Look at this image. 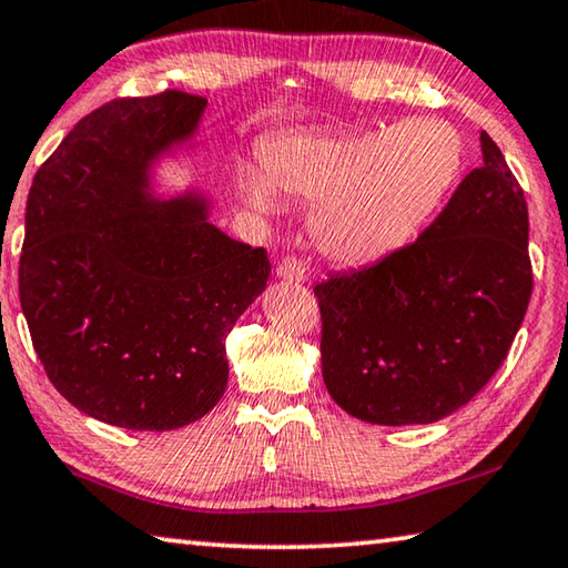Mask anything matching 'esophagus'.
Masks as SVG:
<instances>
[{
    "label": "esophagus",
    "instance_id": "34e87169",
    "mask_svg": "<svg viewBox=\"0 0 568 568\" xmlns=\"http://www.w3.org/2000/svg\"><path fill=\"white\" fill-rule=\"evenodd\" d=\"M276 276L284 278V282H290V284H302L306 278V268L296 256H286L284 262L276 266Z\"/></svg>",
    "mask_w": 568,
    "mask_h": 568
}]
</instances>
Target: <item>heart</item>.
Returning a JSON list of instances; mask_svg holds the SVG:
<instances>
[{
  "label": "heart",
  "instance_id": "obj_1",
  "mask_svg": "<svg viewBox=\"0 0 568 568\" xmlns=\"http://www.w3.org/2000/svg\"><path fill=\"white\" fill-rule=\"evenodd\" d=\"M262 156L264 176L246 174L248 202L268 209L278 192L316 204V252L359 266L422 232L462 174L464 142L442 119H409L342 136H282Z\"/></svg>",
  "mask_w": 568,
  "mask_h": 568
}]
</instances>
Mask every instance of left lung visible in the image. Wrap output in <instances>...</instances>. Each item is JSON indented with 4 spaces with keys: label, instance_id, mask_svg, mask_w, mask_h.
<instances>
[{
    "label": "left lung",
    "instance_id": "obj_1",
    "mask_svg": "<svg viewBox=\"0 0 568 568\" xmlns=\"http://www.w3.org/2000/svg\"><path fill=\"white\" fill-rule=\"evenodd\" d=\"M479 139L484 164L414 244L314 286L324 384L356 419L434 424L462 409L524 322L529 212L501 149Z\"/></svg>",
    "mask_w": 568,
    "mask_h": 568
}]
</instances>
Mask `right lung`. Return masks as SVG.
Wrapping results in <instances>:
<instances>
[{"mask_svg":"<svg viewBox=\"0 0 568 568\" xmlns=\"http://www.w3.org/2000/svg\"><path fill=\"white\" fill-rule=\"evenodd\" d=\"M206 99H114L84 116L29 189L19 302L54 389L97 422L172 432L229 379L226 334L266 290L262 246L212 224L196 186L156 194V166L194 149Z\"/></svg>","mask_w":568,"mask_h":568,"instance_id":"right-lung-1","label":"right lung"}]
</instances>
